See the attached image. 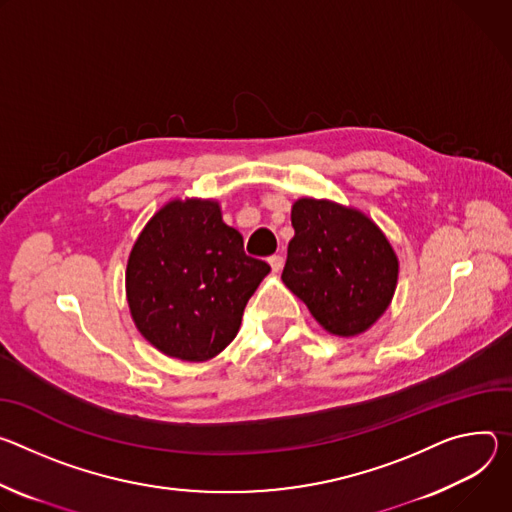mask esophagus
<instances>
[{
    "label": "esophagus",
    "mask_w": 512,
    "mask_h": 512,
    "mask_svg": "<svg viewBox=\"0 0 512 512\" xmlns=\"http://www.w3.org/2000/svg\"><path fill=\"white\" fill-rule=\"evenodd\" d=\"M268 262H270V268H272L274 272H280V270H282V266H285V258H282L280 254L270 256V258H268Z\"/></svg>",
    "instance_id": "34e87169"
}]
</instances>
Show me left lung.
Wrapping results in <instances>:
<instances>
[{"mask_svg":"<svg viewBox=\"0 0 512 512\" xmlns=\"http://www.w3.org/2000/svg\"><path fill=\"white\" fill-rule=\"evenodd\" d=\"M295 238L282 282L329 333L356 337L388 309L399 258L380 227L360 209L329 199L293 203Z\"/></svg>","mask_w":512,"mask_h":512,"instance_id":"left-lung-1","label":"left lung"}]
</instances>
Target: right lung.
<instances>
[{"label": "right lung", "instance_id": "obj_1", "mask_svg": "<svg viewBox=\"0 0 512 512\" xmlns=\"http://www.w3.org/2000/svg\"><path fill=\"white\" fill-rule=\"evenodd\" d=\"M270 272L215 199H173L144 225L126 268L130 315L168 358L207 362L238 335L246 303Z\"/></svg>", "mask_w": 512, "mask_h": 512}]
</instances>
